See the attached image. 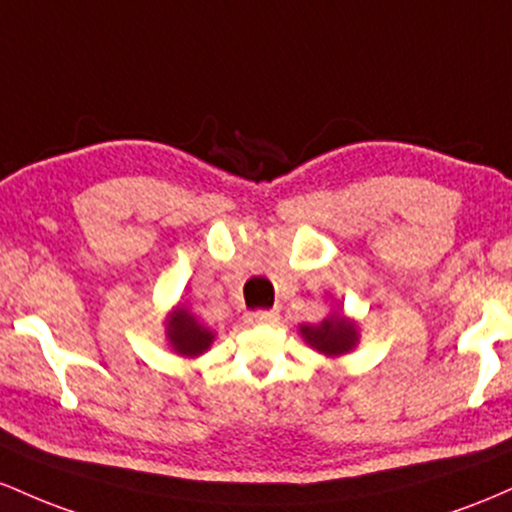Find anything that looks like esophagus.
Instances as JSON below:
<instances>
[{
    "instance_id": "obj_1",
    "label": "esophagus",
    "mask_w": 512,
    "mask_h": 512,
    "mask_svg": "<svg viewBox=\"0 0 512 512\" xmlns=\"http://www.w3.org/2000/svg\"><path fill=\"white\" fill-rule=\"evenodd\" d=\"M278 319H280L278 312H251V314H246V321H249L251 326H273Z\"/></svg>"
}]
</instances>
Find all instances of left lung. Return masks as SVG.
Segmentation results:
<instances>
[{
  "mask_svg": "<svg viewBox=\"0 0 512 512\" xmlns=\"http://www.w3.org/2000/svg\"><path fill=\"white\" fill-rule=\"evenodd\" d=\"M297 331L309 348L331 360L353 353L360 343L358 321L346 317L343 312H333L319 324H300Z\"/></svg>",
  "mask_w": 512,
  "mask_h": 512,
  "instance_id": "left-lung-1",
  "label": "left lung"
}]
</instances>
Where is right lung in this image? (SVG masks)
Returning <instances> with one entry per match:
<instances>
[{
    "label": "right lung",
    "mask_w": 512,
    "mask_h": 512,
    "mask_svg": "<svg viewBox=\"0 0 512 512\" xmlns=\"http://www.w3.org/2000/svg\"><path fill=\"white\" fill-rule=\"evenodd\" d=\"M164 336L176 355H181V358H200L215 343L217 333L205 324H200L191 309L176 304L164 319Z\"/></svg>",
    "instance_id": "add662e5"
}]
</instances>
